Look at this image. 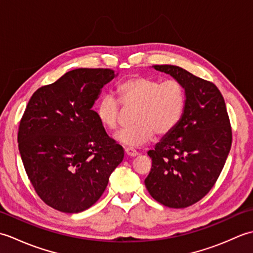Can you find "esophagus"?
Masks as SVG:
<instances>
[{"label": "esophagus", "mask_w": 253, "mask_h": 253, "mask_svg": "<svg viewBox=\"0 0 253 253\" xmlns=\"http://www.w3.org/2000/svg\"><path fill=\"white\" fill-rule=\"evenodd\" d=\"M125 154L127 157H130V158H135L138 155V152L136 150H133L131 148H125Z\"/></svg>", "instance_id": "esophagus-1"}]
</instances>
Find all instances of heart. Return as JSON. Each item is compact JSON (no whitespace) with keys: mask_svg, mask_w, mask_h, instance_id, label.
<instances>
[{"mask_svg":"<svg viewBox=\"0 0 253 253\" xmlns=\"http://www.w3.org/2000/svg\"><path fill=\"white\" fill-rule=\"evenodd\" d=\"M123 106L136 107L132 126L117 132L116 140L126 146L140 147L149 142L154 133L168 136L175 130L184 117L187 92L180 80L132 76L118 84ZM95 113L101 125L109 130L117 129L121 123L123 107L111 93H104L98 101Z\"/></svg>","mask_w":253,"mask_h":253,"instance_id":"obj_1","label":"heart"}]
</instances>
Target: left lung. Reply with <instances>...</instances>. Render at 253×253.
Instances as JSON below:
<instances>
[{
    "mask_svg": "<svg viewBox=\"0 0 253 253\" xmlns=\"http://www.w3.org/2000/svg\"><path fill=\"white\" fill-rule=\"evenodd\" d=\"M184 84L187 105L175 130L150 150L152 168L144 180L150 195L165 207L197 203L215 185L232 147V126L215 84L174 65H154Z\"/></svg>",
    "mask_w": 253,
    "mask_h": 253,
    "instance_id": "8db88e82",
    "label": "left lung"
}]
</instances>
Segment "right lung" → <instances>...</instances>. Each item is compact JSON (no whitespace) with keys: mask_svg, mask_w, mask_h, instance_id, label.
Masks as SVG:
<instances>
[{"mask_svg":"<svg viewBox=\"0 0 253 253\" xmlns=\"http://www.w3.org/2000/svg\"><path fill=\"white\" fill-rule=\"evenodd\" d=\"M110 68H78L32 94L18 127L27 176L47 206L78 213L99 200L124 149L107 135L92 110Z\"/></svg>","mask_w":253,"mask_h":253,"instance_id":"1","label":"right lung"}]
</instances>
